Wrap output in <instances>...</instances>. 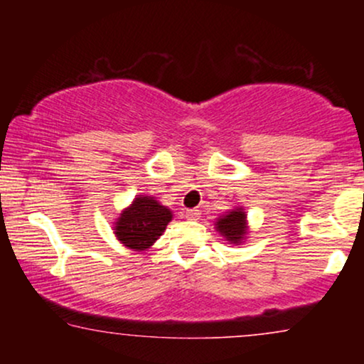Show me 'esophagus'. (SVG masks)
Instances as JSON below:
<instances>
[{
  "mask_svg": "<svg viewBox=\"0 0 364 364\" xmlns=\"http://www.w3.org/2000/svg\"><path fill=\"white\" fill-rule=\"evenodd\" d=\"M185 217L188 220H196L200 217V210H196V208H190V210L185 212Z\"/></svg>",
  "mask_w": 364,
  "mask_h": 364,
  "instance_id": "1",
  "label": "esophagus"
}]
</instances>
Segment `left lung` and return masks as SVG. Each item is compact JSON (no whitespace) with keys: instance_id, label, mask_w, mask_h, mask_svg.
<instances>
[{"instance_id":"left-lung-1","label":"left lung","mask_w":364,"mask_h":364,"mask_svg":"<svg viewBox=\"0 0 364 364\" xmlns=\"http://www.w3.org/2000/svg\"><path fill=\"white\" fill-rule=\"evenodd\" d=\"M215 231L228 241L229 245H241L248 240L250 225L248 214L243 207H235L232 210L224 212L215 219Z\"/></svg>"}]
</instances>
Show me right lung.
Returning <instances> with one entry per match:
<instances>
[{
    "mask_svg": "<svg viewBox=\"0 0 364 364\" xmlns=\"http://www.w3.org/2000/svg\"><path fill=\"white\" fill-rule=\"evenodd\" d=\"M173 220V210L152 195H136L112 223V232L124 248L147 252Z\"/></svg>",
    "mask_w": 364,
    "mask_h": 364,
    "instance_id": "1",
    "label": "right lung"
}]
</instances>
